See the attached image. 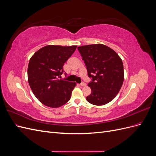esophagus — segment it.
Here are the masks:
<instances>
[{"label": "esophagus", "instance_id": "esophagus-1", "mask_svg": "<svg viewBox=\"0 0 156 156\" xmlns=\"http://www.w3.org/2000/svg\"><path fill=\"white\" fill-rule=\"evenodd\" d=\"M80 85H81V87H85L87 84H86V83H81V84H80Z\"/></svg>", "mask_w": 156, "mask_h": 156}]
</instances>
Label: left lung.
<instances>
[{
	"mask_svg": "<svg viewBox=\"0 0 156 156\" xmlns=\"http://www.w3.org/2000/svg\"><path fill=\"white\" fill-rule=\"evenodd\" d=\"M92 80L88 84L92 92L87 97L91 104L103 105L119 94L124 82V66L121 58L108 47L92 44L77 48Z\"/></svg>",
	"mask_w": 156,
	"mask_h": 156,
	"instance_id": "8db88e82",
	"label": "left lung"
}]
</instances>
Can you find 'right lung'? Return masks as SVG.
<instances>
[{"label": "right lung", "instance_id": "obj_1", "mask_svg": "<svg viewBox=\"0 0 156 156\" xmlns=\"http://www.w3.org/2000/svg\"><path fill=\"white\" fill-rule=\"evenodd\" d=\"M76 48L77 45H49L37 51L30 58L28 81L34 96L45 106L58 108L70 100L76 83L58 77L64 72V64Z\"/></svg>", "mask_w": 156, "mask_h": 156}]
</instances>
